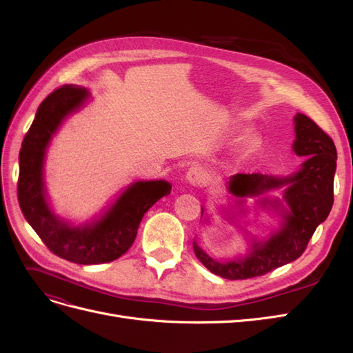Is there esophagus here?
Returning a JSON list of instances; mask_svg holds the SVG:
<instances>
[{"label": "esophagus", "mask_w": 353, "mask_h": 353, "mask_svg": "<svg viewBox=\"0 0 353 353\" xmlns=\"http://www.w3.org/2000/svg\"><path fill=\"white\" fill-rule=\"evenodd\" d=\"M185 178H187V181H188V183H190L191 185L197 187V185H201L203 181H205V172H203L201 168L193 166V168H190V169L187 170Z\"/></svg>", "instance_id": "34e87169"}]
</instances>
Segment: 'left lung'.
Returning a JSON list of instances; mask_svg holds the SVG:
<instances>
[{"label":"left lung","mask_w":353,"mask_h":353,"mask_svg":"<svg viewBox=\"0 0 353 353\" xmlns=\"http://www.w3.org/2000/svg\"><path fill=\"white\" fill-rule=\"evenodd\" d=\"M296 140L293 150L307 156L297 174L274 178L262 174H236L230 179L234 196H258L266 190L287 185L284 193L290 212L284 216L281 230L265 243L253 244V250L231 262L213 261L196 243L197 259L206 268L227 280H248L274 271L296 261L305 252L316 227L325 221L334 201V172L337 152L330 135L311 117L297 113L294 117Z\"/></svg>","instance_id":"obj_1"}]
</instances>
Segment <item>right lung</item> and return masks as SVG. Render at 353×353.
Returning a JSON list of instances; mask_svg holds the SVG:
<instances>
[{
	"instance_id": "1",
	"label": "right lung",
	"mask_w": 353,
	"mask_h": 353,
	"mask_svg": "<svg viewBox=\"0 0 353 353\" xmlns=\"http://www.w3.org/2000/svg\"><path fill=\"white\" fill-rule=\"evenodd\" d=\"M87 97L85 88L63 85L39 104L19 153L17 199L23 216L50 252L73 263L94 265L121 258L132 245L144 213L172 187L166 181L135 183L92 225L69 227L52 215L42 184L46 148L61 121Z\"/></svg>"
}]
</instances>
